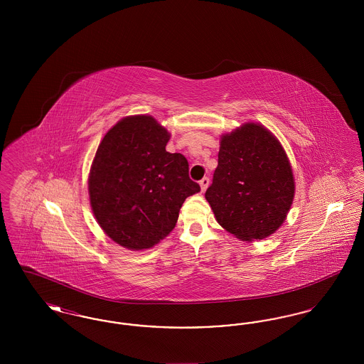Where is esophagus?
<instances>
[{
  "mask_svg": "<svg viewBox=\"0 0 364 364\" xmlns=\"http://www.w3.org/2000/svg\"><path fill=\"white\" fill-rule=\"evenodd\" d=\"M208 184H210V180H208V177H203V178L199 181V186H200L202 192H205V191L208 190Z\"/></svg>",
  "mask_w": 364,
  "mask_h": 364,
  "instance_id": "1",
  "label": "esophagus"
}]
</instances>
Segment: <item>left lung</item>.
I'll return each mask as SVG.
<instances>
[{
    "label": "left lung",
    "instance_id": "8db88e82",
    "mask_svg": "<svg viewBox=\"0 0 364 364\" xmlns=\"http://www.w3.org/2000/svg\"><path fill=\"white\" fill-rule=\"evenodd\" d=\"M205 196L217 223L236 239L255 242L273 235L294 196L292 166L279 140L259 122L223 134Z\"/></svg>",
    "mask_w": 364,
    "mask_h": 364
}]
</instances>
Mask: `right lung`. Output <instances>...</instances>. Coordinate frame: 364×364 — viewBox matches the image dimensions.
<instances>
[{
    "mask_svg": "<svg viewBox=\"0 0 364 364\" xmlns=\"http://www.w3.org/2000/svg\"><path fill=\"white\" fill-rule=\"evenodd\" d=\"M171 134L153 116H127L101 140L88 174L90 205L106 236L149 250L173 230L184 200L200 191L188 162L166 151Z\"/></svg>",
    "mask_w": 364,
    "mask_h": 364,
    "instance_id": "add662e5",
    "label": "right lung"
}]
</instances>
